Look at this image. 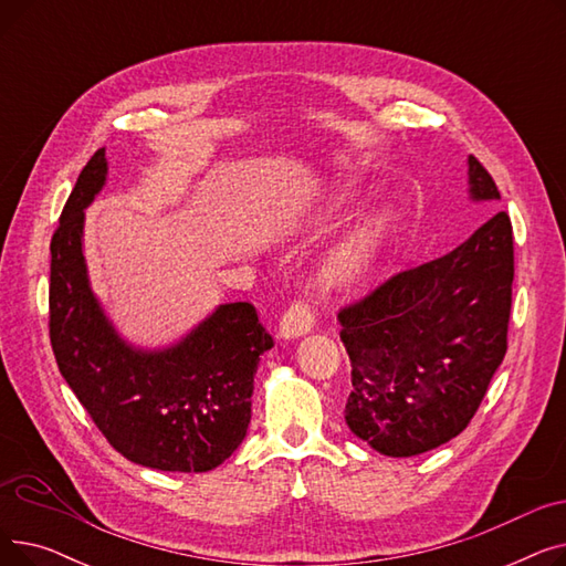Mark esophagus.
<instances>
[{"label":"esophagus","instance_id":"1","mask_svg":"<svg viewBox=\"0 0 566 566\" xmlns=\"http://www.w3.org/2000/svg\"><path fill=\"white\" fill-rule=\"evenodd\" d=\"M312 328H314L312 305L307 301H293L280 321L282 337H301Z\"/></svg>","mask_w":566,"mask_h":566}]
</instances>
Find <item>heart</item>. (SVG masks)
<instances>
[{
    "mask_svg": "<svg viewBox=\"0 0 566 566\" xmlns=\"http://www.w3.org/2000/svg\"><path fill=\"white\" fill-rule=\"evenodd\" d=\"M360 261H363V245L344 248L333 259V263L328 265V271H325V277H328V282H342V280L350 277L355 271H358Z\"/></svg>",
    "mask_w": 566,
    "mask_h": 566,
    "instance_id": "heart-1",
    "label": "heart"
}]
</instances>
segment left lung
<instances>
[{
	"mask_svg": "<svg viewBox=\"0 0 566 566\" xmlns=\"http://www.w3.org/2000/svg\"><path fill=\"white\" fill-rule=\"evenodd\" d=\"M472 199H500L470 156ZM514 233L500 211L454 252L395 273L339 310L350 358V431L388 457H415L457 438L507 353Z\"/></svg>",
	"mask_w": 566,
	"mask_h": 566,
	"instance_id": "1",
	"label": "left lung"
}]
</instances>
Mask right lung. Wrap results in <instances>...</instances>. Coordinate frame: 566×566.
Returning a JSON list of instances; mask_svg holds the SVG:
<instances>
[{
    "label": "right lung",
    "instance_id": "obj_1",
    "mask_svg": "<svg viewBox=\"0 0 566 566\" xmlns=\"http://www.w3.org/2000/svg\"><path fill=\"white\" fill-rule=\"evenodd\" d=\"M105 148L77 176L50 241V344L59 371L112 448L167 472L218 468L243 442L259 355L273 337L250 303L222 305L181 344L118 339L86 280L84 208L105 184Z\"/></svg>",
    "mask_w": 566,
    "mask_h": 566
}]
</instances>
